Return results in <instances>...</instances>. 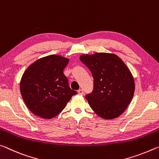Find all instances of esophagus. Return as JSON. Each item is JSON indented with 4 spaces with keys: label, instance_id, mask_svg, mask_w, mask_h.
Returning a JSON list of instances; mask_svg holds the SVG:
<instances>
[{
    "label": "esophagus",
    "instance_id": "1",
    "mask_svg": "<svg viewBox=\"0 0 159 159\" xmlns=\"http://www.w3.org/2000/svg\"><path fill=\"white\" fill-rule=\"evenodd\" d=\"M77 92L80 93V94H83V93H84V91H83L82 89H79L77 91Z\"/></svg>",
    "mask_w": 159,
    "mask_h": 159
}]
</instances>
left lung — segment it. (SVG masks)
<instances>
[{"mask_svg":"<svg viewBox=\"0 0 159 159\" xmlns=\"http://www.w3.org/2000/svg\"><path fill=\"white\" fill-rule=\"evenodd\" d=\"M80 59L93 78L92 92L85 97L92 110L104 119L120 116L130 103L134 92V78L128 67L112 53L86 54Z\"/></svg>","mask_w":159,"mask_h":159,"instance_id":"1","label":"left lung"}]
</instances>
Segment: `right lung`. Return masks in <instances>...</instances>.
I'll return each instance as SVG.
<instances>
[{"mask_svg": "<svg viewBox=\"0 0 159 159\" xmlns=\"http://www.w3.org/2000/svg\"><path fill=\"white\" fill-rule=\"evenodd\" d=\"M68 62L64 57L50 55L37 60L25 70L20 81V92L32 113L42 118H53L77 94L63 74Z\"/></svg>", "mask_w": 159, "mask_h": 159, "instance_id": "add662e5", "label": "right lung"}]
</instances>
